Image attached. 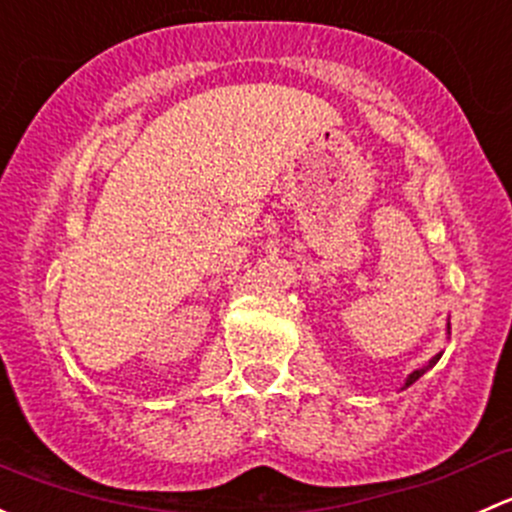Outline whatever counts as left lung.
<instances>
[{"instance_id": "left-lung-1", "label": "left lung", "mask_w": 512, "mask_h": 512, "mask_svg": "<svg viewBox=\"0 0 512 512\" xmlns=\"http://www.w3.org/2000/svg\"><path fill=\"white\" fill-rule=\"evenodd\" d=\"M438 359H441V354H438V356H436V359H433V361H431V364H436V361H438ZM423 371H426V369H418V371H414V374H411V376H409V379H406V386H411V384H414V381L418 379V376H421V374H423Z\"/></svg>"}]
</instances>
